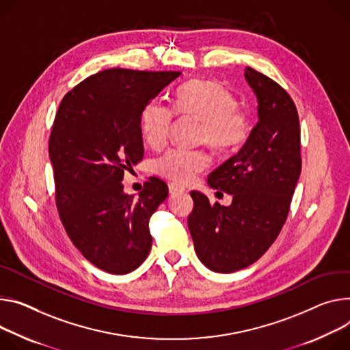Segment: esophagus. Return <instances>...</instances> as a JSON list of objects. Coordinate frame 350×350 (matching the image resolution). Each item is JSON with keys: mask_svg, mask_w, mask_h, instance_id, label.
<instances>
[{"mask_svg": "<svg viewBox=\"0 0 350 350\" xmlns=\"http://www.w3.org/2000/svg\"><path fill=\"white\" fill-rule=\"evenodd\" d=\"M169 191H170L172 196L183 194V193H185V188L178 185V184H176V183H172V184H169Z\"/></svg>", "mask_w": 350, "mask_h": 350, "instance_id": "esophagus-1", "label": "esophagus"}]
</instances>
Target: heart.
I'll return each mask as SVG.
<instances>
[{
  "label": "heart",
  "instance_id": "b5f03b06",
  "mask_svg": "<svg viewBox=\"0 0 350 350\" xmlns=\"http://www.w3.org/2000/svg\"><path fill=\"white\" fill-rule=\"evenodd\" d=\"M174 109L178 114L202 121L201 139L217 150H230L243 145L250 134V120L237 107L234 94L215 81H189L176 94ZM173 111L161 102L148 103L141 113V133L148 146L162 148L169 138ZM209 165L204 150L174 148L156 161V172L180 184L191 183Z\"/></svg>",
  "mask_w": 350,
  "mask_h": 350
}]
</instances>
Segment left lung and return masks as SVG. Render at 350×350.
Returning a JSON list of instances; mask_svg holds the SVG:
<instances>
[{"instance_id":"left-lung-1","label":"left lung","mask_w":350,"mask_h":350,"mask_svg":"<svg viewBox=\"0 0 350 350\" xmlns=\"http://www.w3.org/2000/svg\"><path fill=\"white\" fill-rule=\"evenodd\" d=\"M244 78L257 98L258 122L244 146L208 176V185L230 194L232 204L211 205L193 191L188 229L200 261L230 273L260 260L278 237L297 185L300 125L296 106L283 88L252 70Z\"/></svg>"}]
</instances>
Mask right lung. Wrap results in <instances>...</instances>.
<instances>
[{
  "mask_svg": "<svg viewBox=\"0 0 350 350\" xmlns=\"http://www.w3.org/2000/svg\"><path fill=\"white\" fill-rule=\"evenodd\" d=\"M180 75L105 70L77 85L58 107L49 144L57 209L74 245L105 272H133L150 251L149 219L169 188L152 177L135 198L121 181L144 157V107Z\"/></svg>",
  "mask_w": 350,
  "mask_h": 350,
  "instance_id": "right-lung-1",
  "label": "right lung"
}]
</instances>
